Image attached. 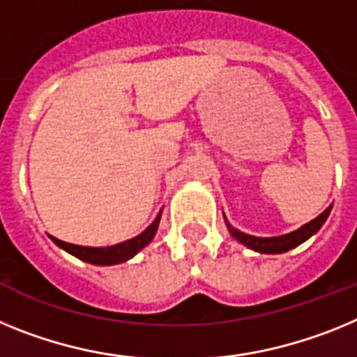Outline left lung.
I'll list each match as a JSON object with an SVG mask.
<instances>
[{
  "label": "left lung",
  "instance_id": "1",
  "mask_svg": "<svg viewBox=\"0 0 357 357\" xmlns=\"http://www.w3.org/2000/svg\"><path fill=\"white\" fill-rule=\"evenodd\" d=\"M331 210H333V206L325 208L324 212H321L318 217H314L312 221H309V222H305L303 226H300L298 230H294V231H291V234H286V235H277V237H255V235L244 234V231L234 228V226L228 222L226 215H225V222H226V226H228V231L231 234V237H234L235 241H238L241 244H244L246 248H250V250H253V252H257V253L278 255V253L289 252V250H293V248H296V246H300L302 243H305L307 238H311L312 235L320 230L321 226H324V222L327 221V217H328V213H331Z\"/></svg>",
  "mask_w": 357,
  "mask_h": 357
}]
</instances>
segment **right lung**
I'll return each instance as SVG.
<instances>
[{"mask_svg":"<svg viewBox=\"0 0 357 357\" xmlns=\"http://www.w3.org/2000/svg\"><path fill=\"white\" fill-rule=\"evenodd\" d=\"M161 219V210L156 215L151 225L142 231L140 235L129 238V241H123V243L113 244V246H105V248H93V246H79V244H70L64 243V241H59V238L52 237L50 238L57 244L59 248H63L64 252H68L70 255L77 257V259L84 260V262H89V264L95 266H114V264H122V262H127L129 259L136 255V253L144 250L151 241L154 238L158 231V226H160Z\"/></svg>","mask_w":357,"mask_h":357,"instance_id":"1","label":"right lung"}]
</instances>
